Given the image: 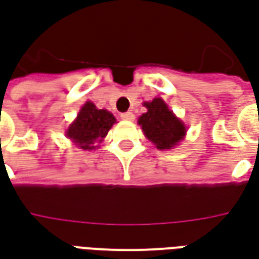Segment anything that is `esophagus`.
I'll list each match as a JSON object with an SVG mask.
<instances>
[{
	"instance_id": "esophagus-1",
	"label": "esophagus",
	"mask_w": 259,
	"mask_h": 259,
	"mask_svg": "<svg viewBox=\"0 0 259 259\" xmlns=\"http://www.w3.org/2000/svg\"><path fill=\"white\" fill-rule=\"evenodd\" d=\"M120 118L124 120H135V114L133 112H123V114L120 115Z\"/></svg>"
}]
</instances>
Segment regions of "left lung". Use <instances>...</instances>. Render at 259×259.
Masks as SVG:
<instances>
[{"mask_svg": "<svg viewBox=\"0 0 259 259\" xmlns=\"http://www.w3.org/2000/svg\"><path fill=\"white\" fill-rule=\"evenodd\" d=\"M147 112L139 118V124L144 132L145 137L154 143L158 149H170L184 140L187 127L168 110L167 104L162 99H154L144 103Z\"/></svg>", "mask_w": 259, "mask_h": 259, "instance_id": "8db88e82", "label": "left lung"}]
</instances>
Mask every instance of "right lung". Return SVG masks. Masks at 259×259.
I'll return each instance as SVG.
<instances>
[{
  "instance_id": "add662e5",
  "label": "right lung",
  "mask_w": 259,
  "mask_h": 259,
  "mask_svg": "<svg viewBox=\"0 0 259 259\" xmlns=\"http://www.w3.org/2000/svg\"><path fill=\"white\" fill-rule=\"evenodd\" d=\"M115 116L107 110H99L92 101L82 105L76 119L68 126L67 137L82 149L96 148L95 143H101L108 130L115 123Z\"/></svg>"
}]
</instances>
